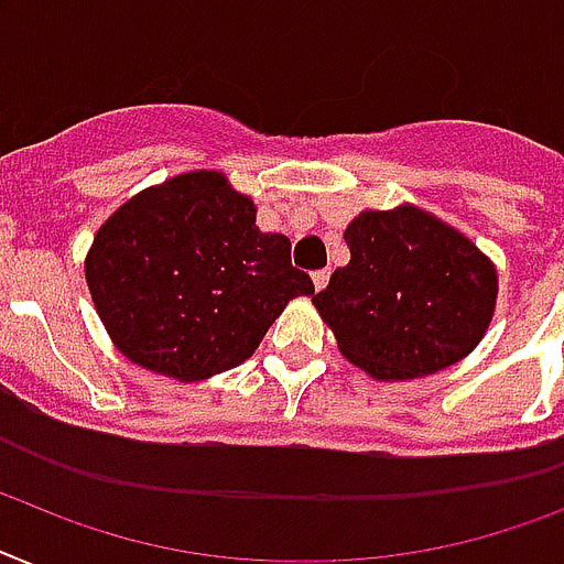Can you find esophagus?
Returning a JSON list of instances; mask_svg holds the SVG:
<instances>
[{"instance_id":"1","label":"esophagus","mask_w":564,"mask_h":564,"mask_svg":"<svg viewBox=\"0 0 564 564\" xmlns=\"http://www.w3.org/2000/svg\"><path fill=\"white\" fill-rule=\"evenodd\" d=\"M327 281H329V269H318V272H313V283H315V290H318V292L327 286Z\"/></svg>"}]
</instances>
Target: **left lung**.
Here are the masks:
<instances>
[{"label": "left lung", "mask_w": 564, "mask_h": 564, "mask_svg": "<svg viewBox=\"0 0 564 564\" xmlns=\"http://www.w3.org/2000/svg\"><path fill=\"white\" fill-rule=\"evenodd\" d=\"M345 242L350 263L313 301L338 350L370 377L437 373L487 333L496 269L460 231L402 205L359 214Z\"/></svg>", "instance_id": "8db88e82"}]
</instances>
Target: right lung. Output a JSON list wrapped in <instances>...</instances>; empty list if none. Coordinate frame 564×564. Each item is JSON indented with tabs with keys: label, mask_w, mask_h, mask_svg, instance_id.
Wrapping results in <instances>:
<instances>
[{
	"label": "right lung",
	"mask_w": 564,
	"mask_h": 564,
	"mask_svg": "<svg viewBox=\"0 0 564 564\" xmlns=\"http://www.w3.org/2000/svg\"><path fill=\"white\" fill-rule=\"evenodd\" d=\"M290 249L223 173H185L100 226L86 283L127 359L196 382L249 359L290 297L313 295Z\"/></svg>",
	"instance_id": "right-lung-1"
}]
</instances>
